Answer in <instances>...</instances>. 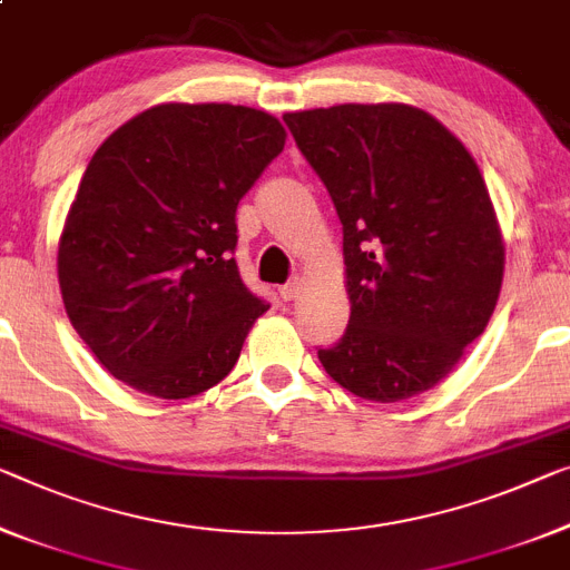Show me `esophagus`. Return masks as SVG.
<instances>
[{
  "label": "esophagus",
  "mask_w": 570,
  "mask_h": 570,
  "mask_svg": "<svg viewBox=\"0 0 570 570\" xmlns=\"http://www.w3.org/2000/svg\"><path fill=\"white\" fill-rule=\"evenodd\" d=\"M301 293H303V283L297 277L293 283L279 287V297H283V301H295V297H301Z\"/></svg>",
  "instance_id": "1"
}]
</instances>
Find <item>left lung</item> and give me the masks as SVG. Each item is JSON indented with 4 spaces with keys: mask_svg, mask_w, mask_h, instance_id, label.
Returning a JSON list of instances; mask_svg holds the SVG:
<instances>
[{
    "mask_svg": "<svg viewBox=\"0 0 570 570\" xmlns=\"http://www.w3.org/2000/svg\"><path fill=\"white\" fill-rule=\"evenodd\" d=\"M344 226L346 334L318 358L374 402L433 390L484 334L504 242L479 165L433 114L410 104L287 111Z\"/></svg>",
    "mask_w": 570,
    "mask_h": 570,
    "instance_id": "left-lung-1",
    "label": "left lung"
}]
</instances>
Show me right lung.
I'll return each instance as SVG.
<instances>
[{"instance_id":"obj_1","label":"right lung","mask_w":570,"mask_h":570,"mask_svg":"<svg viewBox=\"0 0 570 570\" xmlns=\"http://www.w3.org/2000/svg\"><path fill=\"white\" fill-rule=\"evenodd\" d=\"M273 114L157 104L104 139L58 242L76 334L104 370L163 400L212 390L269 305L232 257L236 206L285 147Z\"/></svg>"}]
</instances>
